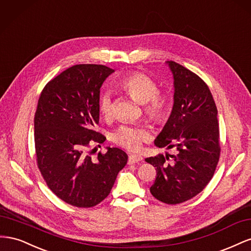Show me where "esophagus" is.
I'll use <instances>...</instances> for the list:
<instances>
[{
    "label": "esophagus",
    "mask_w": 251,
    "mask_h": 251,
    "mask_svg": "<svg viewBox=\"0 0 251 251\" xmlns=\"http://www.w3.org/2000/svg\"><path fill=\"white\" fill-rule=\"evenodd\" d=\"M142 160V157L140 155H130L128 156V161L127 164H135L138 163Z\"/></svg>",
    "instance_id": "esophagus-1"
}]
</instances>
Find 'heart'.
<instances>
[{"instance_id":"heart-1","label":"heart","mask_w":251,"mask_h":251,"mask_svg":"<svg viewBox=\"0 0 251 251\" xmlns=\"http://www.w3.org/2000/svg\"><path fill=\"white\" fill-rule=\"evenodd\" d=\"M119 87L134 100L143 104L147 117L155 124H161L168 116L169 98L158 91L156 81L142 72H132L119 81ZM102 116L110 118L113 114V97L109 91L101 93L98 101ZM151 135L146 127L124 125L113 133L112 139L117 146L130 151L140 149L143 141L149 140Z\"/></svg>"}]
</instances>
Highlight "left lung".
<instances>
[{
	"instance_id": "1",
	"label": "left lung",
	"mask_w": 251,
	"mask_h": 251,
	"mask_svg": "<svg viewBox=\"0 0 251 251\" xmlns=\"http://www.w3.org/2000/svg\"><path fill=\"white\" fill-rule=\"evenodd\" d=\"M174 77V105L155 146L176 148V155L147 158L157 168L150 191L166 204H178L201 193L214 176L220 158L218 110L208 86L185 67L166 62ZM171 156V163H166Z\"/></svg>"
}]
</instances>
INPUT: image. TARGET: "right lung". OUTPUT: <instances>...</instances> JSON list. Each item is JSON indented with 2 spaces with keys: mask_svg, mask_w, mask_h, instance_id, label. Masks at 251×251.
I'll return each mask as SVG.
<instances>
[{
  "mask_svg": "<svg viewBox=\"0 0 251 251\" xmlns=\"http://www.w3.org/2000/svg\"><path fill=\"white\" fill-rule=\"evenodd\" d=\"M113 69L103 65H75L43 89L34 116L36 162L48 187L76 207H92L109 196L127 155L118 148L92 159L87 148L105 137L100 123V88Z\"/></svg>",
  "mask_w": 251,
  "mask_h": 251,
  "instance_id": "add662e5",
  "label": "right lung"
}]
</instances>
